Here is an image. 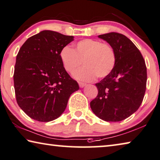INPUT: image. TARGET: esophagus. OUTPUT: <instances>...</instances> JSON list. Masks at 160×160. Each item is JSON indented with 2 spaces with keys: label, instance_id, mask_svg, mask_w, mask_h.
I'll return each mask as SVG.
<instances>
[{
  "label": "esophagus",
  "instance_id": "esophagus-1",
  "mask_svg": "<svg viewBox=\"0 0 160 160\" xmlns=\"http://www.w3.org/2000/svg\"><path fill=\"white\" fill-rule=\"evenodd\" d=\"M78 84H79V86H80V88H83V87H84V86L86 85L85 83L82 82H78Z\"/></svg>",
  "mask_w": 160,
  "mask_h": 160
}]
</instances>
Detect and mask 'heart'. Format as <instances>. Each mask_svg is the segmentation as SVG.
I'll return each mask as SVG.
<instances>
[{
  "label": "heart",
  "mask_w": 160,
  "mask_h": 160,
  "mask_svg": "<svg viewBox=\"0 0 160 160\" xmlns=\"http://www.w3.org/2000/svg\"><path fill=\"white\" fill-rule=\"evenodd\" d=\"M63 67L72 73L79 68L82 61L85 67L76 71L74 77L78 80L92 81L103 78L112 72L116 62L113 48L99 40L83 39L74 45V48L65 46L60 52Z\"/></svg>",
  "instance_id": "b5f03b06"
}]
</instances>
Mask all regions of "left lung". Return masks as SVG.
<instances>
[{"label": "left lung", "instance_id": "1", "mask_svg": "<svg viewBox=\"0 0 160 160\" xmlns=\"http://www.w3.org/2000/svg\"><path fill=\"white\" fill-rule=\"evenodd\" d=\"M113 48L116 62L113 70L96 83L98 94L90 102L95 115L107 122H120L138 110L147 85L145 61L138 48L118 32L98 35Z\"/></svg>", "mask_w": 160, "mask_h": 160}]
</instances>
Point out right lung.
Returning a JSON list of instances; mask_svg holds the SVG:
<instances>
[{"instance_id": "1", "label": "right lung", "mask_w": 160, "mask_h": 160, "mask_svg": "<svg viewBox=\"0 0 160 160\" xmlns=\"http://www.w3.org/2000/svg\"><path fill=\"white\" fill-rule=\"evenodd\" d=\"M73 36L43 30L29 38L16 56L13 80L18 105L30 118L54 120L72 92L79 90L63 67L60 52Z\"/></svg>"}]
</instances>
